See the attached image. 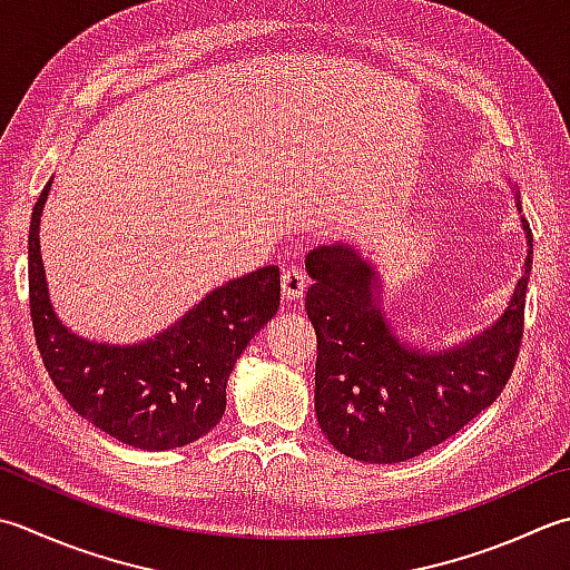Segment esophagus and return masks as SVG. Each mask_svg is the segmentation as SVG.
I'll list each match as a JSON object with an SVG mask.
<instances>
[{
  "instance_id": "1",
  "label": "esophagus",
  "mask_w": 570,
  "mask_h": 570,
  "mask_svg": "<svg viewBox=\"0 0 570 570\" xmlns=\"http://www.w3.org/2000/svg\"><path fill=\"white\" fill-rule=\"evenodd\" d=\"M306 292V274L292 266L282 274V296L284 301H298Z\"/></svg>"
}]
</instances>
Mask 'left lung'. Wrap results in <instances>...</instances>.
<instances>
[{
	"mask_svg": "<svg viewBox=\"0 0 570 570\" xmlns=\"http://www.w3.org/2000/svg\"><path fill=\"white\" fill-rule=\"evenodd\" d=\"M517 187V185H514ZM517 209L521 195L517 189ZM527 262L497 321L444 348L400 338L383 304V278L371 254L353 244L306 256L314 278L306 314L318 338L316 417L328 442L367 464H395L452 438L504 390L523 336V304L533 262Z\"/></svg>",
	"mask_w": 570,
	"mask_h": 570,
	"instance_id": "left-lung-1",
	"label": "left lung"
}]
</instances>
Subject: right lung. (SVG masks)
Returning <instances> with one entry per match:
<instances>
[{
	"instance_id": "obj_1",
	"label": "right lung",
	"mask_w": 570,
	"mask_h": 570,
	"mask_svg": "<svg viewBox=\"0 0 570 570\" xmlns=\"http://www.w3.org/2000/svg\"><path fill=\"white\" fill-rule=\"evenodd\" d=\"M51 180L31 212L29 306L33 336L53 385L91 425L130 448H185L217 425L234 363L272 321L282 298L278 266L212 288L170 326L138 343L91 341L56 314L41 259V215Z\"/></svg>"
}]
</instances>
